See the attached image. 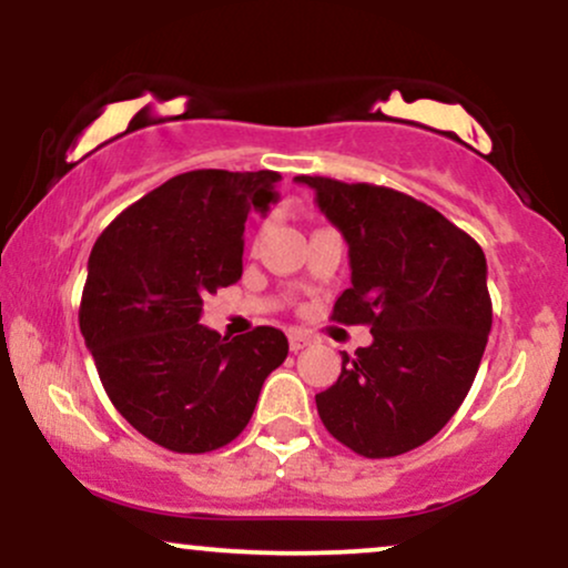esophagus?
<instances>
[{
    "mask_svg": "<svg viewBox=\"0 0 568 568\" xmlns=\"http://www.w3.org/2000/svg\"><path fill=\"white\" fill-rule=\"evenodd\" d=\"M310 342H312V338H310V336H306V334H302V331H291V334H288V344H291V352H298V349L310 347Z\"/></svg>",
    "mask_w": 568,
    "mask_h": 568,
    "instance_id": "34e87169",
    "label": "esophagus"
}]
</instances>
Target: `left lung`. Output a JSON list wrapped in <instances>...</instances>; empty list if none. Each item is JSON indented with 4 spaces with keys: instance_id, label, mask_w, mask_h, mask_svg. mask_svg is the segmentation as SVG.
Masks as SVG:
<instances>
[{
    "instance_id": "8db88e82",
    "label": "left lung",
    "mask_w": 568,
    "mask_h": 568,
    "mask_svg": "<svg viewBox=\"0 0 568 568\" xmlns=\"http://www.w3.org/2000/svg\"><path fill=\"white\" fill-rule=\"evenodd\" d=\"M349 245L352 285L331 321L368 325L374 342L342 352V374L315 395L338 443L368 459L438 435L470 393L488 331L486 256L467 232L410 194L296 175Z\"/></svg>"
}]
</instances>
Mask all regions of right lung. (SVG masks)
Wrapping results in <instances>:
<instances>
[{"instance_id":"add662e5","label":"right lung","mask_w":568,"mask_h":568,"mask_svg":"<svg viewBox=\"0 0 568 568\" xmlns=\"http://www.w3.org/2000/svg\"><path fill=\"white\" fill-rule=\"evenodd\" d=\"M280 173L189 171L125 207L88 262L80 328L103 389L143 438L205 454L243 433L288 338L258 325L226 338L202 302L243 275L251 211H270Z\"/></svg>"}]
</instances>
